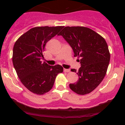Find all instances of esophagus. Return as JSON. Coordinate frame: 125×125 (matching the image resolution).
<instances>
[{
    "label": "esophagus",
    "instance_id": "obj_1",
    "mask_svg": "<svg viewBox=\"0 0 125 125\" xmlns=\"http://www.w3.org/2000/svg\"><path fill=\"white\" fill-rule=\"evenodd\" d=\"M63 71L64 72H65V73H70V69H64Z\"/></svg>",
    "mask_w": 125,
    "mask_h": 125
}]
</instances>
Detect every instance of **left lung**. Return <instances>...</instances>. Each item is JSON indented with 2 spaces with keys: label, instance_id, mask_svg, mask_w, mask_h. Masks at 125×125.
I'll return each mask as SVG.
<instances>
[{
  "label": "left lung",
  "instance_id": "obj_1",
  "mask_svg": "<svg viewBox=\"0 0 125 125\" xmlns=\"http://www.w3.org/2000/svg\"><path fill=\"white\" fill-rule=\"evenodd\" d=\"M59 35L70 44L74 57H77L81 63L77 73L79 80L70 84V89L79 95L89 94L99 86L106 74L110 60L106 42L100 34L84 26H66Z\"/></svg>",
  "mask_w": 125,
  "mask_h": 125
}]
</instances>
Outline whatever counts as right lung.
I'll return each mask as SVG.
<instances>
[{
  "instance_id": "obj_1",
  "label": "right lung",
  "mask_w": 125,
  "mask_h": 125,
  "mask_svg": "<svg viewBox=\"0 0 125 125\" xmlns=\"http://www.w3.org/2000/svg\"><path fill=\"white\" fill-rule=\"evenodd\" d=\"M63 28L37 26L22 34L15 42L12 63L22 84L31 92L43 95L52 89L55 79L63 68L59 65L50 66L41 60L46 43Z\"/></svg>"
}]
</instances>
